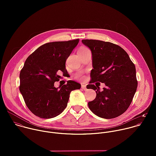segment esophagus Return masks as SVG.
Masks as SVG:
<instances>
[{"label": "esophagus", "mask_w": 156, "mask_h": 156, "mask_svg": "<svg viewBox=\"0 0 156 156\" xmlns=\"http://www.w3.org/2000/svg\"><path fill=\"white\" fill-rule=\"evenodd\" d=\"M81 88L83 89V90H87L86 86V85H84V84H82V85H81Z\"/></svg>", "instance_id": "obj_1"}]
</instances>
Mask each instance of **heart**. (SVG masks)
I'll use <instances>...</instances> for the list:
<instances>
[{"mask_svg": "<svg viewBox=\"0 0 156 156\" xmlns=\"http://www.w3.org/2000/svg\"><path fill=\"white\" fill-rule=\"evenodd\" d=\"M87 50H88V49H87V48L83 47V48H81V49H80V51H87Z\"/></svg>", "mask_w": 156, "mask_h": 156, "instance_id": "1", "label": "heart"}]
</instances>
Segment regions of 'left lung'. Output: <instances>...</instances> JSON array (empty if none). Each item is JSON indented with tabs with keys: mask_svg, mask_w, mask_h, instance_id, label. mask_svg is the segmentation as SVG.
<instances>
[{
	"mask_svg": "<svg viewBox=\"0 0 156 156\" xmlns=\"http://www.w3.org/2000/svg\"><path fill=\"white\" fill-rule=\"evenodd\" d=\"M82 42L92 53L93 69L88 88L96 90V97L88 106L97 116L110 119L123 114L131 103L136 91L135 66L126 51L110 42L83 39ZM105 83L100 92L94 82Z\"/></svg>",
	"mask_w": 156,
	"mask_h": 156,
	"instance_id": "1",
	"label": "left lung"
}]
</instances>
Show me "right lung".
Listing matches in <instances>:
<instances>
[{"mask_svg":"<svg viewBox=\"0 0 156 156\" xmlns=\"http://www.w3.org/2000/svg\"><path fill=\"white\" fill-rule=\"evenodd\" d=\"M79 39L48 42L39 47L26 60L20 73V91L31 112L42 119L60 114L67 105L71 91L81 84L72 80L58 87L54 83L66 72L65 62Z\"/></svg>","mask_w":156,"mask_h":156,"instance_id":"right-lung-1","label":"right lung"}]
</instances>
